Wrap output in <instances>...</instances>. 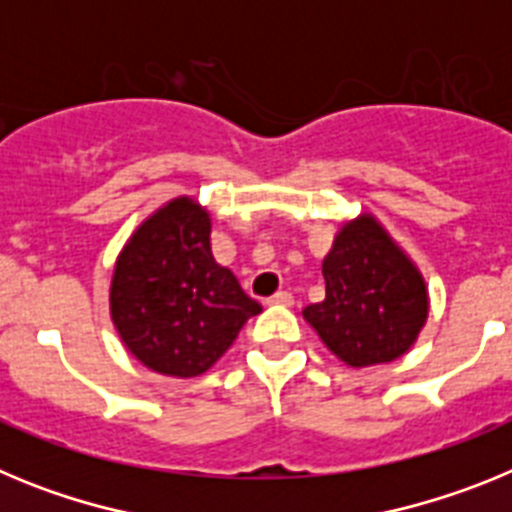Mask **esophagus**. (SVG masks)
I'll list each match as a JSON object with an SVG mask.
<instances>
[{
    "mask_svg": "<svg viewBox=\"0 0 512 512\" xmlns=\"http://www.w3.org/2000/svg\"><path fill=\"white\" fill-rule=\"evenodd\" d=\"M271 305H292L295 302V297L289 295V292H277V295H271L269 297Z\"/></svg>",
    "mask_w": 512,
    "mask_h": 512,
    "instance_id": "1",
    "label": "esophagus"
}]
</instances>
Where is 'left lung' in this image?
I'll return each instance as SVG.
<instances>
[{"mask_svg": "<svg viewBox=\"0 0 512 512\" xmlns=\"http://www.w3.org/2000/svg\"><path fill=\"white\" fill-rule=\"evenodd\" d=\"M323 277L325 300L302 315L338 359L387 364L413 346L428 318L425 282L372 215L343 225L323 259Z\"/></svg>", "mask_w": 512, "mask_h": 512, "instance_id": "8db88e82", "label": "left lung"}]
</instances>
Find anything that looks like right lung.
I'll list each match as a JSON object with an SVG mask.
<instances>
[{"label":"right lung","mask_w":512,"mask_h":512,"mask_svg":"<svg viewBox=\"0 0 512 512\" xmlns=\"http://www.w3.org/2000/svg\"><path fill=\"white\" fill-rule=\"evenodd\" d=\"M112 323L138 361L166 377L207 372L261 305L210 251V215L169 202L122 248L110 289Z\"/></svg>","instance_id":"obj_1"}]
</instances>
